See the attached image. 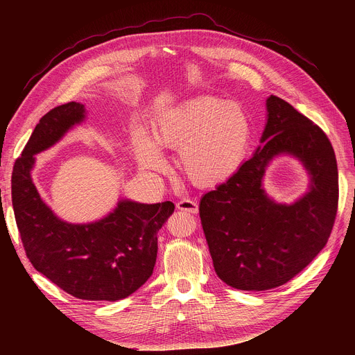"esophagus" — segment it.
<instances>
[{
    "mask_svg": "<svg viewBox=\"0 0 355 355\" xmlns=\"http://www.w3.org/2000/svg\"><path fill=\"white\" fill-rule=\"evenodd\" d=\"M177 208L180 211H185L188 214H196L198 212V204L195 200L192 199H188V198H184L181 200L177 202Z\"/></svg>",
    "mask_w": 355,
    "mask_h": 355,
    "instance_id": "34e87169",
    "label": "esophagus"
}]
</instances>
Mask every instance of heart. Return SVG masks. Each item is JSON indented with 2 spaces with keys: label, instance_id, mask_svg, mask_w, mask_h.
Wrapping results in <instances>:
<instances>
[{
  "label": "heart",
  "instance_id": "heart-1",
  "mask_svg": "<svg viewBox=\"0 0 355 355\" xmlns=\"http://www.w3.org/2000/svg\"><path fill=\"white\" fill-rule=\"evenodd\" d=\"M251 137L244 110L229 99L199 96L166 112L155 129L159 146L181 151L184 174L198 185H216L243 163ZM135 155L141 168L162 171L166 159L144 129L133 135Z\"/></svg>",
  "mask_w": 355,
  "mask_h": 355
}]
</instances>
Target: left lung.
<instances>
[{"mask_svg":"<svg viewBox=\"0 0 355 355\" xmlns=\"http://www.w3.org/2000/svg\"><path fill=\"white\" fill-rule=\"evenodd\" d=\"M264 143L229 180L200 199L199 216L218 277L240 291L281 286L326 245L338 207V171L327 135L286 101L267 99ZM297 157L311 189L295 205H275L262 189L269 160Z\"/></svg>","mask_w":355,"mask_h":355,"instance_id":"1","label":"left lung"}]
</instances>
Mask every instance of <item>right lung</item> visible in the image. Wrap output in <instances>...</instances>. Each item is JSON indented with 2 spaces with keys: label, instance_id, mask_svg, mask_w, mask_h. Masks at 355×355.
<instances>
[{
  "label": "right lung",
  "instance_id": "obj_1",
  "mask_svg": "<svg viewBox=\"0 0 355 355\" xmlns=\"http://www.w3.org/2000/svg\"><path fill=\"white\" fill-rule=\"evenodd\" d=\"M84 112L83 104L69 103L40 118L14 164L12 207L26 257L36 271L74 297L115 302L153 274L157 233L174 204L121 200L107 218L88 225L66 223L53 215L32 182L33 156L81 122Z\"/></svg>",
  "mask_w": 355,
  "mask_h": 355
}]
</instances>
